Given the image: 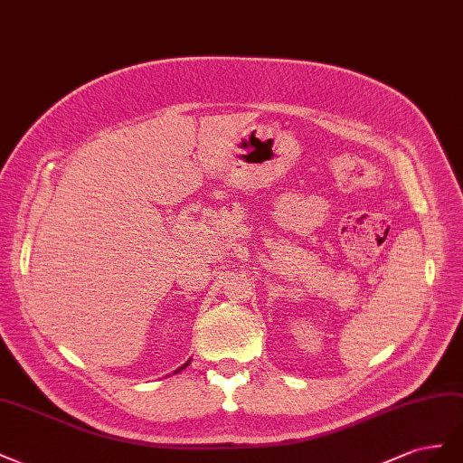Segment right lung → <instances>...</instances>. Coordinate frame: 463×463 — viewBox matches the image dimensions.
Instances as JSON below:
<instances>
[{"mask_svg": "<svg viewBox=\"0 0 463 463\" xmlns=\"http://www.w3.org/2000/svg\"><path fill=\"white\" fill-rule=\"evenodd\" d=\"M188 364H190V361H188V363H186V364H182V366H180V368H178V371H176V373H180V371H184V368H186V366H188Z\"/></svg>", "mask_w": 463, "mask_h": 463, "instance_id": "right-lung-1", "label": "right lung"}]
</instances>
